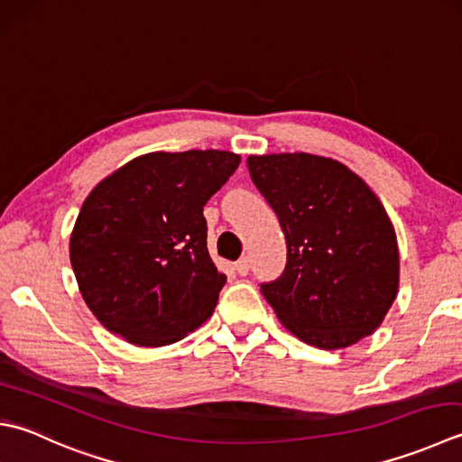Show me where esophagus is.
<instances>
[{"label":"esophagus","mask_w":462,"mask_h":462,"mask_svg":"<svg viewBox=\"0 0 462 462\" xmlns=\"http://www.w3.org/2000/svg\"><path fill=\"white\" fill-rule=\"evenodd\" d=\"M236 273L240 276H246L250 273V258L248 256H242L238 262H236Z\"/></svg>","instance_id":"1"}]
</instances>
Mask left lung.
<instances>
[{"mask_svg": "<svg viewBox=\"0 0 462 462\" xmlns=\"http://www.w3.org/2000/svg\"><path fill=\"white\" fill-rule=\"evenodd\" d=\"M278 216L286 268L262 284L282 327L316 348L356 345L381 327L401 282L394 226L363 178L306 152L246 160Z\"/></svg>", "mask_w": 462, "mask_h": 462, "instance_id": "8db88e82", "label": "left lung"}]
</instances>
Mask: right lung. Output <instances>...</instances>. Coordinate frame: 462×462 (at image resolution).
<instances>
[{
    "label": "right lung",
    "instance_id": "add662e5",
    "mask_svg": "<svg viewBox=\"0 0 462 462\" xmlns=\"http://www.w3.org/2000/svg\"><path fill=\"white\" fill-rule=\"evenodd\" d=\"M238 164L226 150L150 152L94 186L69 260L102 327L135 346H166L210 319L226 276L208 252L202 212Z\"/></svg>",
    "mask_w": 462,
    "mask_h": 462
}]
</instances>
